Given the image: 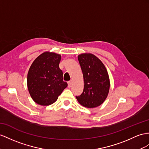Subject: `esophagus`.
Here are the masks:
<instances>
[{
    "mask_svg": "<svg viewBox=\"0 0 149 149\" xmlns=\"http://www.w3.org/2000/svg\"><path fill=\"white\" fill-rule=\"evenodd\" d=\"M71 85H72V81H70L68 82V87H71Z\"/></svg>",
    "mask_w": 149,
    "mask_h": 149,
    "instance_id": "34e87169",
    "label": "esophagus"
}]
</instances>
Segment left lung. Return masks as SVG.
<instances>
[{
	"instance_id": "left-lung-1",
	"label": "left lung",
	"mask_w": 149,
	"mask_h": 149,
	"mask_svg": "<svg viewBox=\"0 0 149 149\" xmlns=\"http://www.w3.org/2000/svg\"><path fill=\"white\" fill-rule=\"evenodd\" d=\"M84 77L83 93L75 96L86 108H93L103 103L108 96L110 82L107 70L101 61L91 53L78 56Z\"/></svg>"
}]
</instances>
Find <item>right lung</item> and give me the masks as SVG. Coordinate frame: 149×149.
I'll return each instance as SVG.
<instances>
[{
	"label": "right lung",
	"instance_id": "1",
	"mask_svg": "<svg viewBox=\"0 0 149 149\" xmlns=\"http://www.w3.org/2000/svg\"><path fill=\"white\" fill-rule=\"evenodd\" d=\"M61 55L46 52L38 56L30 67L27 85L31 97L36 103L50 105L57 100L67 87L63 81V72L60 69Z\"/></svg>",
	"mask_w": 149,
	"mask_h": 149
}]
</instances>
